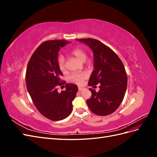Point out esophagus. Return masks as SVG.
<instances>
[{"label":"esophagus","mask_w":157,"mask_h":157,"mask_svg":"<svg viewBox=\"0 0 157 157\" xmlns=\"http://www.w3.org/2000/svg\"><path fill=\"white\" fill-rule=\"evenodd\" d=\"M83 89H84V88H82V87H78V90H79V91H82V90Z\"/></svg>","instance_id":"esophagus-1"}]
</instances>
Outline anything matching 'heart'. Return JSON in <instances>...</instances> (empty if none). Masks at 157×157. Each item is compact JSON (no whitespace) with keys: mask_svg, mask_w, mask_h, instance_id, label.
Segmentation results:
<instances>
[{"mask_svg":"<svg viewBox=\"0 0 157 157\" xmlns=\"http://www.w3.org/2000/svg\"><path fill=\"white\" fill-rule=\"evenodd\" d=\"M71 54H72L76 58H77L79 61H82V62H84L86 59V53L83 49L77 48L74 49L72 52H71ZM58 66L61 71H65V58L63 56H60L58 60ZM87 78V74L85 72H80V73H74L71 76L69 80L71 82L77 84L78 85L82 84L84 80Z\"/></svg>","mask_w":157,"mask_h":157,"instance_id":"b5f03b06","label":"heart"}]
</instances>
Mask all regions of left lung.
<instances>
[{"mask_svg":"<svg viewBox=\"0 0 157 157\" xmlns=\"http://www.w3.org/2000/svg\"><path fill=\"white\" fill-rule=\"evenodd\" d=\"M76 40L87 45L93 52L94 69L88 85L100 84L98 92L89 89L92 97L86 101L87 105L97 115H110L120 106L126 93L128 80L124 66L115 52L100 41L90 38Z\"/></svg>","mask_w":157,"mask_h":157,"instance_id":"1","label":"left lung"}]
</instances>
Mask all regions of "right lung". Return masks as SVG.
<instances>
[{
	"label": "right lung",
	"mask_w": 157,
	"mask_h": 157,
	"mask_svg": "<svg viewBox=\"0 0 157 157\" xmlns=\"http://www.w3.org/2000/svg\"><path fill=\"white\" fill-rule=\"evenodd\" d=\"M71 43L64 40H48L42 43L28 63L25 79L27 88L35 107L42 115L52 121L67 118L73 111L72 102L78 86L66 84L65 91L58 92L63 75L58 63V52Z\"/></svg>",
	"instance_id": "add662e5"
}]
</instances>
